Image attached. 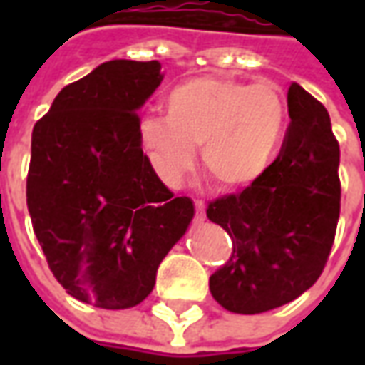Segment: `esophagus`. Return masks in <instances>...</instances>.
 I'll return each mask as SVG.
<instances>
[{
  "label": "esophagus",
  "instance_id": "1",
  "mask_svg": "<svg viewBox=\"0 0 365 365\" xmlns=\"http://www.w3.org/2000/svg\"><path fill=\"white\" fill-rule=\"evenodd\" d=\"M195 219L197 221H205V203L203 201H195Z\"/></svg>",
  "mask_w": 365,
  "mask_h": 365
}]
</instances>
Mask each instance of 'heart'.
Instances as JSON below:
<instances>
[{
  "label": "heart",
  "instance_id": "obj_1",
  "mask_svg": "<svg viewBox=\"0 0 365 365\" xmlns=\"http://www.w3.org/2000/svg\"><path fill=\"white\" fill-rule=\"evenodd\" d=\"M166 117H146L138 135L160 180L178 185L201 148L209 180L227 193L260 182L277 158L287 127V103L274 83L199 76L164 99Z\"/></svg>",
  "mask_w": 365,
  "mask_h": 365
}]
</instances>
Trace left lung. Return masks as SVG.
<instances>
[{"label":"left lung","instance_id":"1","mask_svg":"<svg viewBox=\"0 0 365 365\" xmlns=\"http://www.w3.org/2000/svg\"><path fill=\"white\" fill-rule=\"evenodd\" d=\"M289 127L260 182L207 207L232 238L229 262L209 277L215 301L256 314L297 299L329 260L340 217V148L329 111L299 83L287 91Z\"/></svg>","mask_w":365,"mask_h":365}]
</instances>
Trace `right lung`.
Instances as JSON below:
<instances>
[{
	"mask_svg": "<svg viewBox=\"0 0 365 365\" xmlns=\"http://www.w3.org/2000/svg\"><path fill=\"white\" fill-rule=\"evenodd\" d=\"M158 60H109L70 83L33 128L27 207L48 268L78 301L128 309L195 207L174 197L140 144L136 111L162 82Z\"/></svg>",
	"mask_w": 365,
	"mask_h": 365,
	"instance_id": "right-lung-1",
	"label": "right lung"
}]
</instances>
